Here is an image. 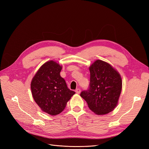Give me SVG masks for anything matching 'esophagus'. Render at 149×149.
I'll return each mask as SVG.
<instances>
[{
  "instance_id": "obj_1",
  "label": "esophagus",
  "mask_w": 149,
  "mask_h": 149,
  "mask_svg": "<svg viewBox=\"0 0 149 149\" xmlns=\"http://www.w3.org/2000/svg\"><path fill=\"white\" fill-rule=\"evenodd\" d=\"M76 93L77 94H79L81 93V89L79 88H77L76 89Z\"/></svg>"
}]
</instances>
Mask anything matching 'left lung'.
I'll return each instance as SVG.
<instances>
[{"label": "left lung", "instance_id": "1", "mask_svg": "<svg viewBox=\"0 0 149 149\" xmlns=\"http://www.w3.org/2000/svg\"><path fill=\"white\" fill-rule=\"evenodd\" d=\"M90 82L87 90L80 94L90 109L97 115L113 111L122 89L120 74L109 63L96 60L89 67Z\"/></svg>", "mask_w": 149, "mask_h": 149}]
</instances>
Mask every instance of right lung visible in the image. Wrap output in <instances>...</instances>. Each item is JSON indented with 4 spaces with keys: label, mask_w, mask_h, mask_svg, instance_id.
Instances as JSON below:
<instances>
[{
    "label": "right lung",
    "mask_w": 149,
    "mask_h": 149,
    "mask_svg": "<svg viewBox=\"0 0 149 149\" xmlns=\"http://www.w3.org/2000/svg\"><path fill=\"white\" fill-rule=\"evenodd\" d=\"M61 69L57 63L48 61L40 67L31 82L35 101L43 111L52 116L61 113L75 93L68 88L61 77Z\"/></svg>",
    "instance_id": "obj_1"
}]
</instances>
